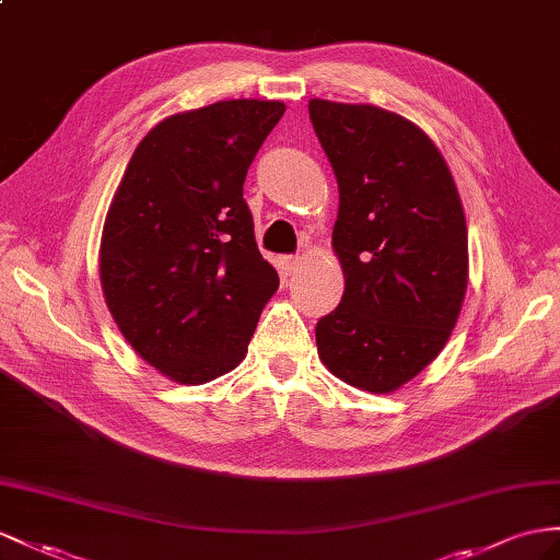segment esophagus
Returning a JSON list of instances; mask_svg holds the SVG:
<instances>
[{
    "instance_id": "obj_1",
    "label": "esophagus",
    "mask_w": 560,
    "mask_h": 560,
    "mask_svg": "<svg viewBox=\"0 0 560 560\" xmlns=\"http://www.w3.org/2000/svg\"><path fill=\"white\" fill-rule=\"evenodd\" d=\"M300 269V257L298 255H283L279 260V275L285 277H293L295 271Z\"/></svg>"
}]
</instances>
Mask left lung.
I'll use <instances>...</instances> for the list:
<instances>
[{
	"label": "left lung",
	"instance_id": "1",
	"mask_svg": "<svg viewBox=\"0 0 560 560\" xmlns=\"http://www.w3.org/2000/svg\"><path fill=\"white\" fill-rule=\"evenodd\" d=\"M310 120L338 179L340 305L317 322L334 376L393 393L435 360L464 305L468 232L452 172L397 113L312 98Z\"/></svg>",
	"mask_w": 560,
	"mask_h": 560
}]
</instances>
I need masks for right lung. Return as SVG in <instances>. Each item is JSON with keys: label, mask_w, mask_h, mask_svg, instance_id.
<instances>
[{"label": "right lung", "mask_w": 560, "mask_h": 560, "mask_svg": "<svg viewBox=\"0 0 560 560\" xmlns=\"http://www.w3.org/2000/svg\"><path fill=\"white\" fill-rule=\"evenodd\" d=\"M281 102L232 98L158 122L106 214L98 269L135 352L200 385L241 364L279 275L257 250L243 182Z\"/></svg>", "instance_id": "1"}]
</instances>
